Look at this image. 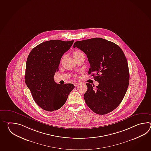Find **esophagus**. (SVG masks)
I'll list each match as a JSON object with an SVG mask.
<instances>
[{
	"mask_svg": "<svg viewBox=\"0 0 151 151\" xmlns=\"http://www.w3.org/2000/svg\"><path fill=\"white\" fill-rule=\"evenodd\" d=\"M79 83H77V82L74 83V85L75 86V87H77L78 85H79Z\"/></svg>",
	"mask_w": 151,
	"mask_h": 151,
	"instance_id": "1",
	"label": "esophagus"
}]
</instances>
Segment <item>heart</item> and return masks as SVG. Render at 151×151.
I'll use <instances>...</instances> for the list:
<instances>
[{
  "instance_id": "obj_1",
  "label": "heart",
  "mask_w": 151,
  "mask_h": 151,
  "mask_svg": "<svg viewBox=\"0 0 151 151\" xmlns=\"http://www.w3.org/2000/svg\"><path fill=\"white\" fill-rule=\"evenodd\" d=\"M81 54H83V53L81 52H80L79 50H76L73 52V57H75L79 55H81Z\"/></svg>"
}]
</instances>
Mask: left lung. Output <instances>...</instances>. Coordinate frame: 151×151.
<instances>
[{
    "mask_svg": "<svg viewBox=\"0 0 151 151\" xmlns=\"http://www.w3.org/2000/svg\"><path fill=\"white\" fill-rule=\"evenodd\" d=\"M86 55L90 64L88 74L99 83H87L85 101L90 109L104 115L113 111L122 101L127 90L129 73L125 55L118 45L105 39L77 41L73 47Z\"/></svg>",
    "mask_w": 151,
    "mask_h": 151,
    "instance_id": "obj_1",
    "label": "left lung"
}]
</instances>
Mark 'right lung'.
Listing matches in <instances>:
<instances>
[{
	"mask_svg": "<svg viewBox=\"0 0 151 151\" xmlns=\"http://www.w3.org/2000/svg\"><path fill=\"white\" fill-rule=\"evenodd\" d=\"M73 42L60 40L43 42L33 48L27 57L25 83L36 104L45 111L53 112L60 109L74 88L73 83H57L53 78L61 57Z\"/></svg>",
	"mask_w": 151,
	"mask_h": 151,
	"instance_id": "1",
	"label": "right lung"
}]
</instances>
